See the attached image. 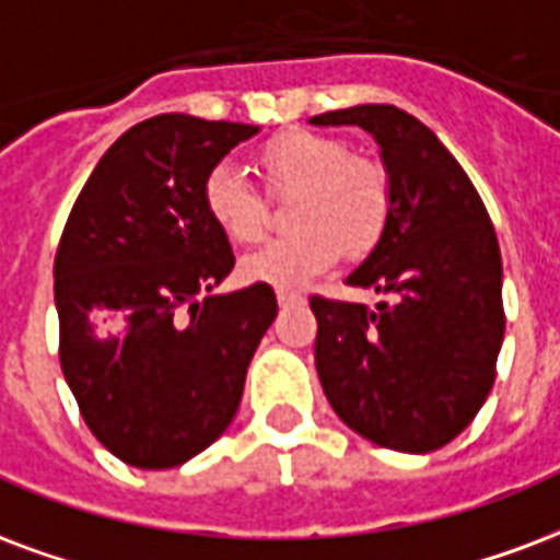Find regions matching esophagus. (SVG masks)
<instances>
[{
	"instance_id": "34e87169",
	"label": "esophagus",
	"mask_w": 560,
	"mask_h": 560,
	"mask_svg": "<svg viewBox=\"0 0 560 560\" xmlns=\"http://www.w3.org/2000/svg\"><path fill=\"white\" fill-rule=\"evenodd\" d=\"M276 300H279V305L281 308H291V305H302V293H296V291H284V288H281V291H276Z\"/></svg>"
}]
</instances>
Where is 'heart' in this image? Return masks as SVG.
Segmentation results:
<instances>
[{
	"label": "heart",
	"instance_id": "obj_1",
	"mask_svg": "<svg viewBox=\"0 0 560 560\" xmlns=\"http://www.w3.org/2000/svg\"><path fill=\"white\" fill-rule=\"evenodd\" d=\"M269 192H293L288 237H279L243 258V276L276 288H296L320 276L335 260L362 258L383 237L388 222V177L350 148L312 130L272 136L255 153ZM207 219L231 243H258L267 234V201L234 165L210 168L201 186Z\"/></svg>",
	"mask_w": 560,
	"mask_h": 560
}]
</instances>
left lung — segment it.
<instances>
[{
    "label": "left lung",
    "instance_id": "obj_1",
    "mask_svg": "<svg viewBox=\"0 0 560 560\" xmlns=\"http://www.w3.org/2000/svg\"><path fill=\"white\" fill-rule=\"evenodd\" d=\"M312 124L371 132L392 196L383 237L347 276L388 302L312 296L323 392L359 436L428 454L469 428L495 383L504 338L495 228L463 165L409 112L368 103Z\"/></svg>",
    "mask_w": 560,
    "mask_h": 560
}]
</instances>
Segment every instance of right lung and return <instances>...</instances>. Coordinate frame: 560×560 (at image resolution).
<instances>
[{
  "label": "right lung",
  "mask_w": 560,
  "mask_h": 560,
  "mask_svg": "<svg viewBox=\"0 0 560 560\" xmlns=\"http://www.w3.org/2000/svg\"><path fill=\"white\" fill-rule=\"evenodd\" d=\"M252 124L180 112L124 132L82 186L56 252L61 374L101 445L172 469L234 421L276 293H210L234 269L201 186Z\"/></svg>",
  "instance_id": "add662e5"
}]
</instances>
